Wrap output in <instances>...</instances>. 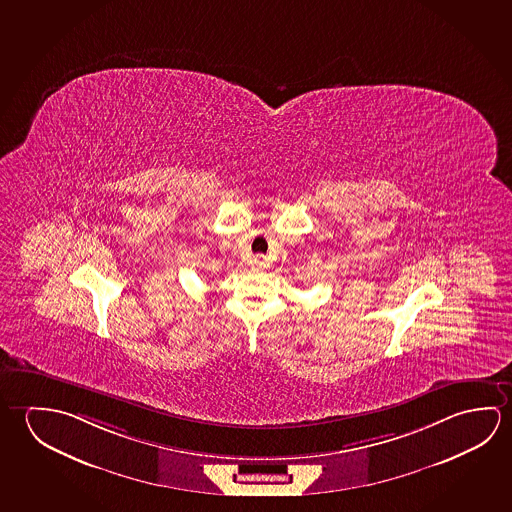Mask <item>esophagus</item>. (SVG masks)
<instances>
[{
    "label": "esophagus",
    "mask_w": 512,
    "mask_h": 512,
    "mask_svg": "<svg viewBox=\"0 0 512 512\" xmlns=\"http://www.w3.org/2000/svg\"><path fill=\"white\" fill-rule=\"evenodd\" d=\"M253 266H257V268H266V259H264V257H255V259H253Z\"/></svg>",
    "instance_id": "1"
}]
</instances>
